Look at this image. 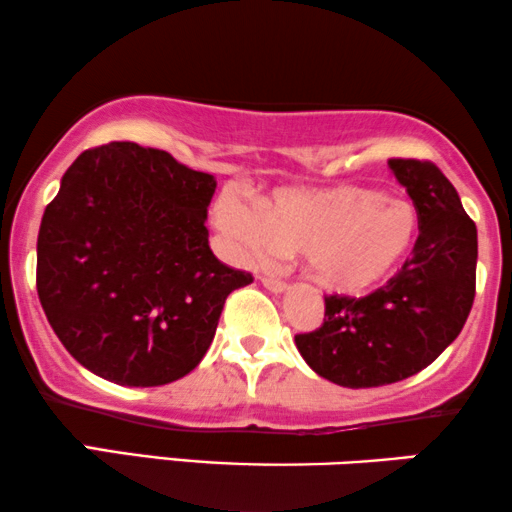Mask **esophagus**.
Returning <instances> with one entry per match:
<instances>
[{
  "label": "esophagus",
  "mask_w": 512,
  "mask_h": 512,
  "mask_svg": "<svg viewBox=\"0 0 512 512\" xmlns=\"http://www.w3.org/2000/svg\"><path fill=\"white\" fill-rule=\"evenodd\" d=\"M261 282H263V287H265V289H270V291H272V294H284V291L289 289V287H287V282L275 280V277H268V275H265Z\"/></svg>",
  "instance_id": "1"
}]
</instances>
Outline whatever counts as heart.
<instances>
[{"label":"heart","mask_w":512,"mask_h":512,"mask_svg":"<svg viewBox=\"0 0 512 512\" xmlns=\"http://www.w3.org/2000/svg\"><path fill=\"white\" fill-rule=\"evenodd\" d=\"M216 223L251 261L301 251L310 280L336 294H367L386 284L418 235L409 202L364 185L282 188L258 199L256 211L225 195Z\"/></svg>","instance_id":"1"}]
</instances>
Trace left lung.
<instances>
[{
    "mask_svg": "<svg viewBox=\"0 0 512 512\" xmlns=\"http://www.w3.org/2000/svg\"><path fill=\"white\" fill-rule=\"evenodd\" d=\"M418 214V240L386 287L324 296V322L296 336L308 367L343 388H376L426 369L461 334L475 298L477 228L454 185L421 159H388Z\"/></svg>",
    "mask_w": 512,
    "mask_h": 512,
    "instance_id": "left-lung-1",
    "label": "left lung"
}]
</instances>
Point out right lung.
<instances>
[{
	"label": "right lung",
	"mask_w": 512,
	"mask_h": 512,
	"mask_svg": "<svg viewBox=\"0 0 512 512\" xmlns=\"http://www.w3.org/2000/svg\"><path fill=\"white\" fill-rule=\"evenodd\" d=\"M216 178L169 152L84 150L44 209L37 294L75 360L117 386L178 381L202 362L230 291L254 277L209 247Z\"/></svg>",
	"instance_id": "1"
}]
</instances>
